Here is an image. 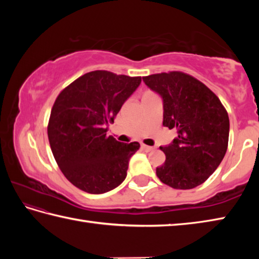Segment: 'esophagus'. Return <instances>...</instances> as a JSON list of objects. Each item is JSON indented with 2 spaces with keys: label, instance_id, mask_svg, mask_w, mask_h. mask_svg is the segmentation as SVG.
<instances>
[{
  "label": "esophagus",
  "instance_id": "1",
  "mask_svg": "<svg viewBox=\"0 0 259 259\" xmlns=\"http://www.w3.org/2000/svg\"><path fill=\"white\" fill-rule=\"evenodd\" d=\"M142 148H143V150H144V151H146V152H151V151H152V150H153V148H154V147H151V146L144 145V144H143V145H142Z\"/></svg>",
  "mask_w": 259,
  "mask_h": 259
}]
</instances>
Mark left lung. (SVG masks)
<instances>
[{"mask_svg": "<svg viewBox=\"0 0 259 259\" xmlns=\"http://www.w3.org/2000/svg\"><path fill=\"white\" fill-rule=\"evenodd\" d=\"M143 81L162 98L163 125L177 130L171 144L160 146L164 163L156 168L160 181L177 190L204 183L224 159L230 120L221 100L188 74H153Z\"/></svg>", "mask_w": 259, "mask_h": 259, "instance_id": "obj_1", "label": "left lung"}]
</instances>
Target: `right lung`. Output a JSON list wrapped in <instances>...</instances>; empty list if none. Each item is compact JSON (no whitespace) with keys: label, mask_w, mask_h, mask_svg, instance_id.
Here are the masks:
<instances>
[{"label":"right lung","mask_w":259,"mask_h":259,"mask_svg":"<svg viewBox=\"0 0 259 259\" xmlns=\"http://www.w3.org/2000/svg\"><path fill=\"white\" fill-rule=\"evenodd\" d=\"M142 77L108 71L87 73L61 91L51 109L48 137L61 172L74 186L103 194L122 184L139 143L107 136L108 124Z\"/></svg>","instance_id":"obj_1"}]
</instances>
